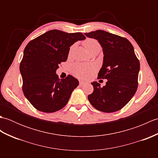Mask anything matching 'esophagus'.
I'll return each mask as SVG.
<instances>
[{"instance_id": "34e87169", "label": "esophagus", "mask_w": 158, "mask_h": 158, "mask_svg": "<svg viewBox=\"0 0 158 158\" xmlns=\"http://www.w3.org/2000/svg\"><path fill=\"white\" fill-rule=\"evenodd\" d=\"M85 83L84 81H79V84L81 85H83V84H85Z\"/></svg>"}]
</instances>
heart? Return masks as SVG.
<instances>
[{
	"label": "heart",
	"instance_id": "1",
	"mask_svg": "<svg viewBox=\"0 0 158 158\" xmlns=\"http://www.w3.org/2000/svg\"><path fill=\"white\" fill-rule=\"evenodd\" d=\"M83 45L85 49L89 52L95 48H100V43L97 40L92 38L86 39L83 41ZM73 73L79 79H87L92 75L94 71V67L91 64H75L72 68Z\"/></svg>",
	"mask_w": 158,
	"mask_h": 158
}]
</instances>
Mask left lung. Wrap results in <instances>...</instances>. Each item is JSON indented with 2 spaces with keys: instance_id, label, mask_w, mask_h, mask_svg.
I'll return each instance as SVG.
<instances>
[{
  "instance_id": "8db88e82",
  "label": "left lung",
  "mask_w": 158,
  "mask_h": 158,
  "mask_svg": "<svg viewBox=\"0 0 158 158\" xmlns=\"http://www.w3.org/2000/svg\"><path fill=\"white\" fill-rule=\"evenodd\" d=\"M101 45L104 60L98 79H106L102 88L93 82L94 92L88 95L91 105L97 110L113 113L122 109L135 94L138 88L140 62L132 45L127 39L108 32L96 31L85 33Z\"/></svg>"
}]
</instances>
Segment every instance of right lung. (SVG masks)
I'll return each mask as SVG.
<instances>
[{
	"label": "right lung",
	"instance_id": "add662e5",
	"mask_svg": "<svg viewBox=\"0 0 158 158\" xmlns=\"http://www.w3.org/2000/svg\"><path fill=\"white\" fill-rule=\"evenodd\" d=\"M85 39L81 32L52 30L26 46L19 65L22 91L36 109L53 113L65 106L79 81L70 75L60 79L56 71L60 64L66 61L70 47Z\"/></svg>",
	"mask_w": 158,
	"mask_h": 158
}]
</instances>
